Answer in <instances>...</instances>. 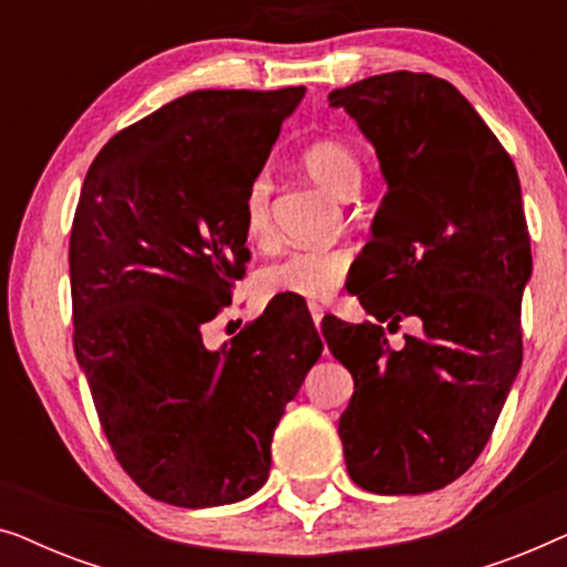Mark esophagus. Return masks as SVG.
I'll use <instances>...</instances> for the list:
<instances>
[{
	"instance_id": "esophagus-1",
	"label": "esophagus",
	"mask_w": 567,
	"mask_h": 567,
	"mask_svg": "<svg viewBox=\"0 0 567 567\" xmlns=\"http://www.w3.org/2000/svg\"><path fill=\"white\" fill-rule=\"evenodd\" d=\"M309 315H312V322L317 324V328H320V322H322V317H324L322 307H317V305H309Z\"/></svg>"
}]
</instances>
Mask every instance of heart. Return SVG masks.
<instances>
[{"label": "heart", "instance_id": "obj_1", "mask_svg": "<svg viewBox=\"0 0 567 567\" xmlns=\"http://www.w3.org/2000/svg\"><path fill=\"white\" fill-rule=\"evenodd\" d=\"M301 165L309 177L338 198H351L361 188L363 167L351 144L320 138L301 152ZM243 231L252 245H266L274 235L270 221V177L258 173L243 196ZM351 266L348 250H293L268 262L258 274L262 299H328L343 284Z\"/></svg>", "mask_w": 567, "mask_h": 567}]
</instances>
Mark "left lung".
I'll use <instances>...</instances> for the list:
<instances>
[{
	"mask_svg": "<svg viewBox=\"0 0 567 567\" xmlns=\"http://www.w3.org/2000/svg\"><path fill=\"white\" fill-rule=\"evenodd\" d=\"M328 100L374 144L386 183L351 281L377 322H322L355 386L338 423L346 467L363 491L431 493L475 464L522 369L532 278L522 183L467 97L439 76L377 74ZM402 316L424 332L390 352L378 322L391 329Z\"/></svg>",
	"mask_w": 567,
	"mask_h": 567,
	"instance_id": "obj_1",
	"label": "left lung"
}]
</instances>
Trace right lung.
<instances>
[{"instance_id": "add662e5", "label": "right lung", "mask_w": 567, "mask_h": 567, "mask_svg": "<svg viewBox=\"0 0 567 567\" xmlns=\"http://www.w3.org/2000/svg\"><path fill=\"white\" fill-rule=\"evenodd\" d=\"M305 92H188L115 134L84 177L76 363L115 460L169 506L258 493L286 402L322 355L309 312L276 299L219 351L200 336L245 276L243 196Z\"/></svg>"}]
</instances>
